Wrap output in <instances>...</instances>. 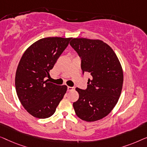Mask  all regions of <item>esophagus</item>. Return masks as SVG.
Returning <instances> with one entry per match:
<instances>
[{"label":"esophagus","instance_id":"esophagus-1","mask_svg":"<svg viewBox=\"0 0 147 147\" xmlns=\"http://www.w3.org/2000/svg\"><path fill=\"white\" fill-rule=\"evenodd\" d=\"M74 87L73 86H68L67 87V90L68 91H72V90H74Z\"/></svg>","mask_w":147,"mask_h":147}]
</instances>
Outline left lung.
Segmentation results:
<instances>
[{
  "label": "left lung",
  "mask_w": 147,
  "mask_h": 147,
  "mask_svg": "<svg viewBox=\"0 0 147 147\" xmlns=\"http://www.w3.org/2000/svg\"><path fill=\"white\" fill-rule=\"evenodd\" d=\"M70 45L81 59L82 74L88 73L86 89L76 88L79 98L73 102L76 115L87 122L108 115L119 100L123 83L121 63L114 51L100 40L72 38Z\"/></svg>",
  "instance_id": "8db88e82"
}]
</instances>
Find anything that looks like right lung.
Returning <instances> with one entry per match:
<instances>
[{
    "mask_svg": "<svg viewBox=\"0 0 147 147\" xmlns=\"http://www.w3.org/2000/svg\"><path fill=\"white\" fill-rule=\"evenodd\" d=\"M72 38L48 37L28 47L18 63L15 76L17 96L24 108L33 117L46 119L55 113L67 92L66 85L48 82L53 69Z\"/></svg>",
    "mask_w": 147,
    "mask_h": 147,
    "instance_id": "1",
    "label": "right lung"
}]
</instances>
